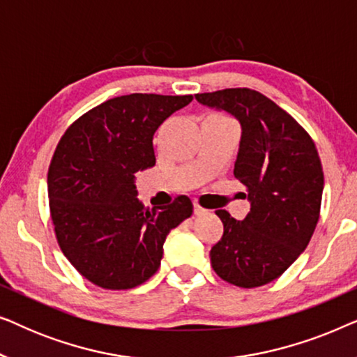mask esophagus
<instances>
[{
	"instance_id": "1",
	"label": "esophagus",
	"mask_w": 357,
	"mask_h": 357,
	"mask_svg": "<svg viewBox=\"0 0 357 357\" xmlns=\"http://www.w3.org/2000/svg\"><path fill=\"white\" fill-rule=\"evenodd\" d=\"M193 211H195V214H197V216H202V214L206 213V209H204V208L202 206V204L195 203V204H193Z\"/></svg>"
}]
</instances>
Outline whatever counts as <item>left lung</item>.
I'll return each mask as SVG.
<instances>
[{
	"label": "left lung",
	"mask_w": 357,
	"mask_h": 357,
	"mask_svg": "<svg viewBox=\"0 0 357 357\" xmlns=\"http://www.w3.org/2000/svg\"><path fill=\"white\" fill-rule=\"evenodd\" d=\"M195 99L241 121L234 177L252 203L243 221L226 209L216 211L224 232L209 252L211 266L234 286H265L305 250L319 222L324 170L315 143L296 119L258 91L231 87Z\"/></svg>",
	"instance_id": "8db88e82"
}]
</instances>
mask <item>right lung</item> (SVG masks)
<instances>
[{"mask_svg":"<svg viewBox=\"0 0 357 357\" xmlns=\"http://www.w3.org/2000/svg\"><path fill=\"white\" fill-rule=\"evenodd\" d=\"M193 96L130 94L81 115L48 167L56 242L79 275L110 291L131 289L159 270L167 234L192 216L178 195L160 208L136 198L135 174L155 162L153 136Z\"/></svg>","mask_w":357,"mask_h":357,"instance_id":"add662e5","label":"right lung"}]
</instances>
